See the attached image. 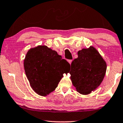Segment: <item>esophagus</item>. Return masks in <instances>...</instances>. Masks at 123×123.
Masks as SVG:
<instances>
[{"label":"esophagus","instance_id":"obj_1","mask_svg":"<svg viewBox=\"0 0 123 123\" xmlns=\"http://www.w3.org/2000/svg\"><path fill=\"white\" fill-rule=\"evenodd\" d=\"M68 62H69V63H70V64H71V63H72V60H69L68 61Z\"/></svg>","mask_w":123,"mask_h":123}]
</instances>
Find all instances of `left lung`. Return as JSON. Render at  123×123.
I'll use <instances>...</instances> for the list:
<instances>
[{
  "mask_svg": "<svg viewBox=\"0 0 123 123\" xmlns=\"http://www.w3.org/2000/svg\"><path fill=\"white\" fill-rule=\"evenodd\" d=\"M106 70V62L96 49H83L71 64V80L78 92L88 94L101 84Z\"/></svg>",
  "mask_w": 123,
  "mask_h": 123,
  "instance_id": "8db88e82",
  "label": "left lung"
}]
</instances>
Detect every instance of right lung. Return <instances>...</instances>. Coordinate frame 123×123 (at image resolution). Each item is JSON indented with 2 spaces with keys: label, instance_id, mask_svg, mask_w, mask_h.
Masks as SVG:
<instances>
[{
  "label": "right lung",
  "instance_id": "1",
  "mask_svg": "<svg viewBox=\"0 0 123 123\" xmlns=\"http://www.w3.org/2000/svg\"><path fill=\"white\" fill-rule=\"evenodd\" d=\"M70 64L46 46L30 49L24 68L31 87L37 93L46 96L54 91L63 76L69 73Z\"/></svg>",
  "mask_w": 123,
  "mask_h": 123
}]
</instances>
